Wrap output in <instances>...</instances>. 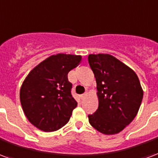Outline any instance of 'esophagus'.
I'll use <instances>...</instances> for the list:
<instances>
[{
	"instance_id": "34e87169",
	"label": "esophagus",
	"mask_w": 158,
	"mask_h": 158,
	"mask_svg": "<svg viewBox=\"0 0 158 158\" xmlns=\"http://www.w3.org/2000/svg\"><path fill=\"white\" fill-rule=\"evenodd\" d=\"M86 95H87V94H81V95H80V99H81V100H84V99H85V97H86Z\"/></svg>"
}]
</instances>
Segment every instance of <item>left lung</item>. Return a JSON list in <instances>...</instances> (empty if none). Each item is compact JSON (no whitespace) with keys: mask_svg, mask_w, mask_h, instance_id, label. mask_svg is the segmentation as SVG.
<instances>
[{"mask_svg":"<svg viewBox=\"0 0 158 158\" xmlns=\"http://www.w3.org/2000/svg\"><path fill=\"white\" fill-rule=\"evenodd\" d=\"M88 61L95 77L99 107L89 121L106 134L121 132L134 120L143 98L136 73L110 54H89Z\"/></svg>","mask_w":158,"mask_h":158,"instance_id":"obj_1","label":"left lung"}]
</instances>
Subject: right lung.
I'll return each mask as SVG.
<instances>
[{
    "mask_svg": "<svg viewBox=\"0 0 158 158\" xmlns=\"http://www.w3.org/2000/svg\"><path fill=\"white\" fill-rule=\"evenodd\" d=\"M80 55L58 53L37 65L27 76L20 90L24 114L33 126L50 132L69 121L77 102L68 79L70 70L81 61Z\"/></svg>",
    "mask_w": 158,
    "mask_h": 158,
    "instance_id": "1",
    "label": "right lung"
}]
</instances>
